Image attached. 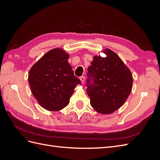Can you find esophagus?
Here are the masks:
<instances>
[{
	"label": "esophagus",
	"mask_w": 160,
	"mask_h": 160,
	"mask_svg": "<svg viewBox=\"0 0 160 160\" xmlns=\"http://www.w3.org/2000/svg\"><path fill=\"white\" fill-rule=\"evenodd\" d=\"M79 79H80V80H81V83H84L85 80V77H84V76H81V77H80Z\"/></svg>",
	"instance_id": "obj_1"
}]
</instances>
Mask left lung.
<instances>
[{
	"instance_id": "left-lung-1",
	"label": "left lung",
	"mask_w": 160,
	"mask_h": 160,
	"mask_svg": "<svg viewBox=\"0 0 160 160\" xmlns=\"http://www.w3.org/2000/svg\"><path fill=\"white\" fill-rule=\"evenodd\" d=\"M105 57L95 56L88 67L87 92L91 105L101 114H110L124 104L132 89L133 77L128 67L111 50Z\"/></svg>"
}]
</instances>
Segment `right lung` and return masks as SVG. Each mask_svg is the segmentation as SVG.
<instances>
[{
    "label": "right lung",
    "instance_id": "right-lung-1",
    "mask_svg": "<svg viewBox=\"0 0 160 160\" xmlns=\"http://www.w3.org/2000/svg\"><path fill=\"white\" fill-rule=\"evenodd\" d=\"M69 58L62 49H52L31 67L28 73L32 93L47 110L57 111L65 108L76 85L81 83L74 75Z\"/></svg>",
    "mask_w": 160,
    "mask_h": 160
}]
</instances>
